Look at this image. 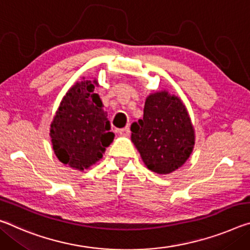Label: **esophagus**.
<instances>
[{
	"instance_id": "esophagus-1",
	"label": "esophagus",
	"mask_w": 250,
	"mask_h": 250,
	"mask_svg": "<svg viewBox=\"0 0 250 250\" xmlns=\"http://www.w3.org/2000/svg\"><path fill=\"white\" fill-rule=\"evenodd\" d=\"M118 132H119V134H120V136H122V137H128L129 134H130V128H129V125H126L125 128H124V129L118 130Z\"/></svg>"
}]
</instances>
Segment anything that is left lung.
Listing matches in <instances>:
<instances>
[{"label": "left lung", "mask_w": 250, "mask_h": 250, "mask_svg": "<svg viewBox=\"0 0 250 250\" xmlns=\"http://www.w3.org/2000/svg\"><path fill=\"white\" fill-rule=\"evenodd\" d=\"M131 140L146 168L169 175L191 156L196 134L181 99L167 90L146 98L144 118L131 125Z\"/></svg>", "instance_id": "8db88e82"}]
</instances>
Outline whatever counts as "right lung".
Listing matches in <instances>:
<instances>
[{
    "label": "right lung",
    "instance_id": "right-lung-1",
    "mask_svg": "<svg viewBox=\"0 0 250 250\" xmlns=\"http://www.w3.org/2000/svg\"><path fill=\"white\" fill-rule=\"evenodd\" d=\"M98 80L83 77L62 98L50 125L55 156L75 170L89 169L101 159L114 139L108 113L94 86Z\"/></svg>",
    "mask_w": 250,
    "mask_h": 250
}]
</instances>
